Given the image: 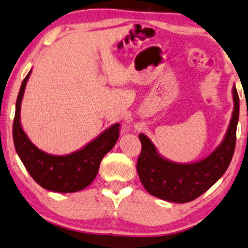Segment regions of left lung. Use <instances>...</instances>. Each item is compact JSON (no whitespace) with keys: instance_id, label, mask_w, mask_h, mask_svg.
Segmentation results:
<instances>
[{"instance_id":"1","label":"left lung","mask_w":248,"mask_h":248,"mask_svg":"<svg viewBox=\"0 0 248 248\" xmlns=\"http://www.w3.org/2000/svg\"><path fill=\"white\" fill-rule=\"evenodd\" d=\"M232 100L234 109L220 144L209 155L196 162H173L161 155L148 136L139 135L142 152L136 169L146 191L166 202L185 203L198 198L219 180L229 167L236 145L239 97L235 85Z\"/></svg>"}]
</instances>
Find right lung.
I'll return each mask as SVG.
<instances>
[{
	"label": "right lung",
	"instance_id": "add662e5",
	"mask_svg": "<svg viewBox=\"0 0 248 248\" xmlns=\"http://www.w3.org/2000/svg\"><path fill=\"white\" fill-rule=\"evenodd\" d=\"M29 71L21 84L16 104L13 141L16 153L33 180L49 191L70 193L85 189L97 175L100 161L114 148L118 140V123L106 128L81 149L64 155H55L37 148L28 138L21 124V103Z\"/></svg>",
	"mask_w": 248,
	"mask_h": 248
}]
</instances>
